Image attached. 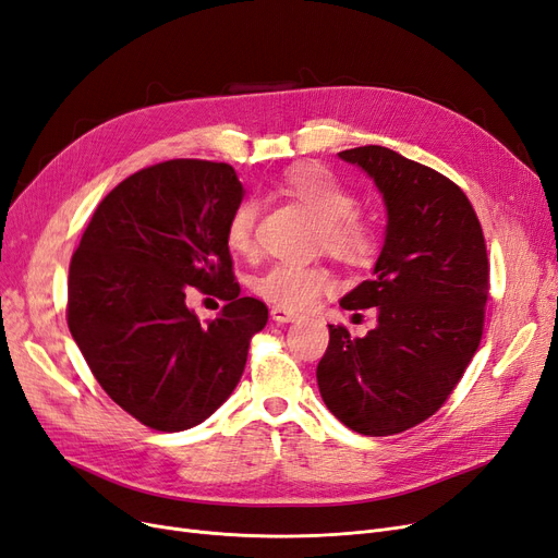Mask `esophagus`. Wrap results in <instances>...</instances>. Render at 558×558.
I'll return each mask as SVG.
<instances>
[{
	"label": "esophagus",
	"mask_w": 558,
	"mask_h": 558,
	"mask_svg": "<svg viewBox=\"0 0 558 558\" xmlns=\"http://www.w3.org/2000/svg\"><path fill=\"white\" fill-rule=\"evenodd\" d=\"M270 316H272V320H277V323H295V320L300 318V314H295V312H291V310H286V306H272Z\"/></svg>",
	"instance_id": "obj_1"
}]
</instances>
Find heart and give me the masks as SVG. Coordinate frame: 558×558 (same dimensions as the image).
Segmentation results:
<instances>
[{
  "label": "heart",
  "instance_id": "1",
  "mask_svg": "<svg viewBox=\"0 0 558 558\" xmlns=\"http://www.w3.org/2000/svg\"><path fill=\"white\" fill-rule=\"evenodd\" d=\"M281 194L295 201L306 215L318 223L316 242L332 258L364 265L376 252V233L369 221L355 215L357 198L345 189L330 170L320 166L295 168L283 175ZM258 203L242 198L230 209L226 221V242L235 254H252L256 246ZM330 286V275L320 265H293L275 263L254 279V291L267 302H275L286 310L310 306L325 288Z\"/></svg>",
  "mask_w": 558,
  "mask_h": 558
}]
</instances>
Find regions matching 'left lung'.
Here are the masks:
<instances>
[{
    "label": "left lung",
    "mask_w": 558,
    "mask_h": 558,
    "mask_svg": "<svg viewBox=\"0 0 558 558\" xmlns=\"http://www.w3.org/2000/svg\"><path fill=\"white\" fill-rule=\"evenodd\" d=\"M374 180L388 209L374 277L341 298L372 310L364 337L330 325L316 380L330 413L364 436L407 432L434 415L483 337L489 263L466 194L440 172L380 145L339 151Z\"/></svg>",
    "instance_id": "obj_1"
}]
</instances>
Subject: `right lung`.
Masks as SVG:
<instances>
[{
	"mask_svg": "<svg viewBox=\"0 0 558 558\" xmlns=\"http://www.w3.org/2000/svg\"><path fill=\"white\" fill-rule=\"evenodd\" d=\"M244 198L228 163L172 159L133 172L99 203L69 267L66 320L94 378L157 432L201 425L233 395L267 306L240 298L226 242ZM194 284L229 304L201 324Z\"/></svg>",
	"mask_w": 558,
	"mask_h": 558,
	"instance_id": "right-lung-1",
	"label": "right lung"
}]
</instances>
